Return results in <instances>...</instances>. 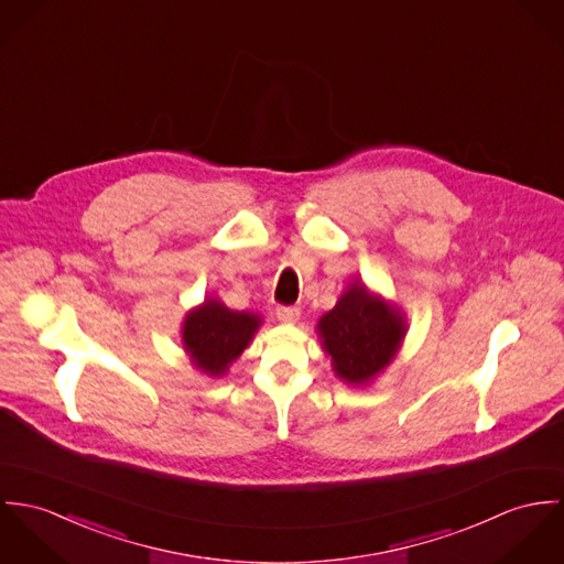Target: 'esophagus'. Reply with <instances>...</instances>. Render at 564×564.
Masks as SVG:
<instances>
[{"label": "esophagus", "mask_w": 564, "mask_h": 564, "mask_svg": "<svg viewBox=\"0 0 564 564\" xmlns=\"http://www.w3.org/2000/svg\"><path fill=\"white\" fill-rule=\"evenodd\" d=\"M276 317L285 324H296L301 317V310L299 307H279L276 310Z\"/></svg>", "instance_id": "obj_1"}]
</instances>
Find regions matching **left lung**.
<instances>
[{
    "instance_id": "8db88e82",
    "label": "left lung",
    "mask_w": 564,
    "mask_h": 564,
    "mask_svg": "<svg viewBox=\"0 0 564 564\" xmlns=\"http://www.w3.org/2000/svg\"><path fill=\"white\" fill-rule=\"evenodd\" d=\"M315 330L335 376L350 387H368L395 359L409 324L395 303L352 279Z\"/></svg>"
}]
</instances>
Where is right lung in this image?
Instances as JSON below:
<instances>
[{
	"instance_id": "obj_1",
	"label": "right lung",
	"mask_w": 564,
	"mask_h": 564,
	"mask_svg": "<svg viewBox=\"0 0 564 564\" xmlns=\"http://www.w3.org/2000/svg\"><path fill=\"white\" fill-rule=\"evenodd\" d=\"M261 315L234 312L223 301L207 296L192 307L182 324V344L189 364L209 378H220L247 350L261 326Z\"/></svg>"
}]
</instances>
